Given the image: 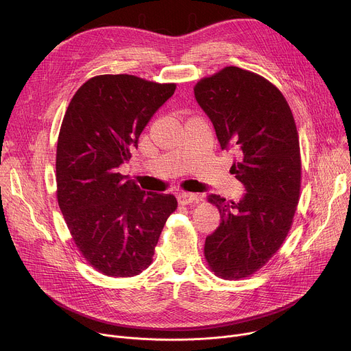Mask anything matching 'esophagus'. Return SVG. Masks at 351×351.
Instances as JSON below:
<instances>
[{
    "label": "esophagus",
    "instance_id": "34e87169",
    "mask_svg": "<svg viewBox=\"0 0 351 351\" xmlns=\"http://www.w3.org/2000/svg\"><path fill=\"white\" fill-rule=\"evenodd\" d=\"M178 200L180 204H190L197 200V196L193 193H179Z\"/></svg>",
    "mask_w": 351,
    "mask_h": 351
}]
</instances>
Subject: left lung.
I'll return each mask as SVG.
<instances>
[{
    "instance_id": "obj_1",
    "label": "left lung",
    "mask_w": 351,
    "mask_h": 351,
    "mask_svg": "<svg viewBox=\"0 0 351 351\" xmlns=\"http://www.w3.org/2000/svg\"><path fill=\"white\" fill-rule=\"evenodd\" d=\"M195 98L221 149L235 151L231 173L246 192L239 202L208 197L221 222L206 238L204 254L218 277L243 278L269 262L291 227L301 186L295 121L273 84L238 67L203 78Z\"/></svg>"
}]
</instances>
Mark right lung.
Listing matches in <instances>:
<instances>
[{"instance_id":"add662e5","label":"right lung","mask_w":351,"mask_h":351,"mask_svg":"<svg viewBox=\"0 0 351 351\" xmlns=\"http://www.w3.org/2000/svg\"><path fill=\"white\" fill-rule=\"evenodd\" d=\"M134 75H98L73 97L57 141V200L86 262L110 277L151 265L173 195L144 192L119 173L148 121L175 92Z\"/></svg>"}]
</instances>
